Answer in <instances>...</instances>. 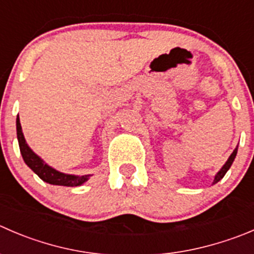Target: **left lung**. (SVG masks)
<instances>
[{
    "mask_svg": "<svg viewBox=\"0 0 254 254\" xmlns=\"http://www.w3.org/2000/svg\"><path fill=\"white\" fill-rule=\"evenodd\" d=\"M236 155H237V147H236V149L233 150V152H232V154H231V156L228 157V160H227V161H226V164L223 165V167H222V169L220 170V172H218V174L216 175L215 181H213V184H216V182H218V181H220L221 179H222L223 176H225L226 172L228 171V169H230L231 165H232V162H233V160H235Z\"/></svg>",
    "mask_w": 254,
    "mask_h": 254,
    "instance_id": "left-lung-1",
    "label": "left lung"
}]
</instances>
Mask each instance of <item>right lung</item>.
<instances>
[{"label": "right lung", "instance_id": "right-lung-1", "mask_svg": "<svg viewBox=\"0 0 254 254\" xmlns=\"http://www.w3.org/2000/svg\"><path fill=\"white\" fill-rule=\"evenodd\" d=\"M17 139H18L19 150H21L22 157H23L24 162L33 170L42 179L43 181L48 182L51 185H59V186H79V185L84 184L90 175H84V176H74V175H67L62 174V172L57 171V170L52 169L51 166L43 162L41 157L37 156L33 151L28 147L26 140H24L23 132H22L21 123H19V118H17Z\"/></svg>", "mask_w": 254, "mask_h": 254}]
</instances>
